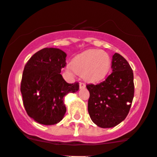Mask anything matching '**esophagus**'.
<instances>
[{"mask_svg":"<svg viewBox=\"0 0 157 157\" xmlns=\"http://www.w3.org/2000/svg\"><path fill=\"white\" fill-rule=\"evenodd\" d=\"M79 86H80V89H84L85 87H86V85H85L83 83H80Z\"/></svg>","mask_w":157,"mask_h":157,"instance_id":"1","label":"esophagus"}]
</instances>
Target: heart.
<instances>
[{"mask_svg":"<svg viewBox=\"0 0 157 157\" xmlns=\"http://www.w3.org/2000/svg\"><path fill=\"white\" fill-rule=\"evenodd\" d=\"M111 69V58L105 52L90 49L76 55L67 71L83 76L85 81L96 83L103 80Z\"/></svg>","mask_w":157,"mask_h":157,"instance_id":"1","label":"heart"}]
</instances>
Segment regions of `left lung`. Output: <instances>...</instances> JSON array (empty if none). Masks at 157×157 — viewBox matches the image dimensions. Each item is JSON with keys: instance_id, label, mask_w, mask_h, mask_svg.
I'll list each match as a JSON object with an SVG mask.
<instances>
[{"instance_id": "8db88e82", "label": "left lung", "mask_w": 157, "mask_h": 157, "mask_svg": "<svg viewBox=\"0 0 157 157\" xmlns=\"http://www.w3.org/2000/svg\"><path fill=\"white\" fill-rule=\"evenodd\" d=\"M112 73L99 84H90L88 112L94 124L113 128L127 117L134 98V74L128 62L118 53L112 56Z\"/></svg>"}]
</instances>
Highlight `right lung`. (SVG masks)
Masks as SVG:
<instances>
[{"label": "right lung", "instance_id": "right-lung-1", "mask_svg": "<svg viewBox=\"0 0 157 157\" xmlns=\"http://www.w3.org/2000/svg\"><path fill=\"white\" fill-rule=\"evenodd\" d=\"M66 57L61 49L45 48L25 65L20 86L23 105L28 115L39 124L60 122L66 112L64 96L78 91V83H67L60 74Z\"/></svg>", "mask_w": 157, "mask_h": 157}]
</instances>
